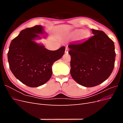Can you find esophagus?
Here are the masks:
<instances>
[{
	"instance_id": "1",
	"label": "esophagus",
	"mask_w": 123,
	"mask_h": 123,
	"mask_svg": "<svg viewBox=\"0 0 123 123\" xmlns=\"http://www.w3.org/2000/svg\"><path fill=\"white\" fill-rule=\"evenodd\" d=\"M68 51H69V48L68 47H66V49H65V53H68Z\"/></svg>"
}]
</instances>
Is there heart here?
I'll return each mask as SVG.
<instances>
[{"label":"heart","instance_id":"obj_1","mask_svg":"<svg viewBox=\"0 0 123 123\" xmlns=\"http://www.w3.org/2000/svg\"><path fill=\"white\" fill-rule=\"evenodd\" d=\"M75 34L77 35H80L81 34V38H86L88 36L89 34V32L88 30H77L75 31Z\"/></svg>","mask_w":123,"mask_h":123}]
</instances>
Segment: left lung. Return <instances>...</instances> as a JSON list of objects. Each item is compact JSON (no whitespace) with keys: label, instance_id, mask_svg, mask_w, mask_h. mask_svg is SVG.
Returning a JSON list of instances; mask_svg holds the SVG:
<instances>
[{"label":"left lung","instance_id":"1","mask_svg":"<svg viewBox=\"0 0 123 123\" xmlns=\"http://www.w3.org/2000/svg\"><path fill=\"white\" fill-rule=\"evenodd\" d=\"M93 36L68 46L70 74L78 84L86 87L98 86L108 78L114 67V42L102 31L92 29Z\"/></svg>","mask_w":123,"mask_h":123}]
</instances>
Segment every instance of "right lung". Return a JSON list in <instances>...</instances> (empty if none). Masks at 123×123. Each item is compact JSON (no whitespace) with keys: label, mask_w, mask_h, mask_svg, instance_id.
Returning a JSON list of instances; mask_svg holds the SVG:
<instances>
[{"label":"right lung","mask_w":123,"mask_h":123,"mask_svg":"<svg viewBox=\"0 0 123 123\" xmlns=\"http://www.w3.org/2000/svg\"><path fill=\"white\" fill-rule=\"evenodd\" d=\"M43 34L41 25L22 30L11 42L8 53L10 69L17 79L30 87L47 83L52 74V66L64 55L65 47L56 51L46 49L33 40Z\"/></svg>","instance_id":"obj_1"}]
</instances>
